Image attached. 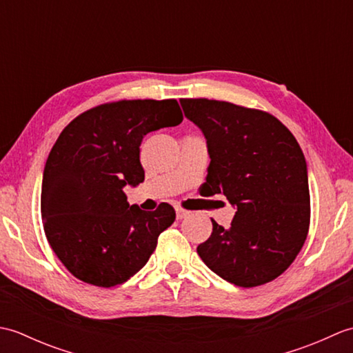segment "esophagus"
<instances>
[{"label":"esophagus","mask_w":353,"mask_h":353,"mask_svg":"<svg viewBox=\"0 0 353 353\" xmlns=\"http://www.w3.org/2000/svg\"><path fill=\"white\" fill-rule=\"evenodd\" d=\"M176 215H177V220H182V219H186V216L190 215V211H185V209L177 208L176 209Z\"/></svg>","instance_id":"1"}]
</instances>
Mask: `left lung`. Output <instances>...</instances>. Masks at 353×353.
I'll return each instance as SVG.
<instances>
[{
  "instance_id": "left-lung-1",
  "label": "left lung",
  "mask_w": 353,
  "mask_h": 353,
  "mask_svg": "<svg viewBox=\"0 0 353 353\" xmlns=\"http://www.w3.org/2000/svg\"><path fill=\"white\" fill-rule=\"evenodd\" d=\"M181 104L203 132L211 157L201 192L224 194L236 209L229 229L212 220L199 256L236 287L272 282L292 264L310 229L301 145L268 112L208 99H182Z\"/></svg>"
}]
</instances>
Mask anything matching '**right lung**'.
<instances>
[{
  "label": "right lung",
  "instance_id": "obj_1",
  "mask_svg": "<svg viewBox=\"0 0 353 353\" xmlns=\"http://www.w3.org/2000/svg\"><path fill=\"white\" fill-rule=\"evenodd\" d=\"M182 119L176 100H121L83 112L59 134L43 168L41 214L52 252L77 279L103 288L130 279L174 223L171 205L142 211L123 188L144 182L142 138Z\"/></svg>",
  "mask_w": 353,
  "mask_h": 353
}]
</instances>
